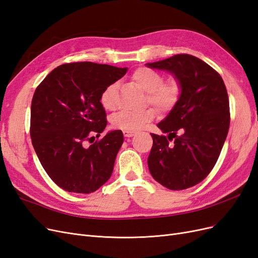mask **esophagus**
I'll list each match as a JSON object with an SVG mask.
<instances>
[{
  "label": "esophagus",
  "mask_w": 258,
  "mask_h": 258,
  "mask_svg": "<svg viewBox=\"0 0 258 258\" xmlns=\"http://www.w3.org/2000/svg\"><path fill=\"white\" fill-rule=\"evenodd\" d=\"M122 134L126 138H131V137H134L136 135V132L135 131H129V130H123Z\"/></svg>",
  "instance_id": "obj_1"
}]
</instances>
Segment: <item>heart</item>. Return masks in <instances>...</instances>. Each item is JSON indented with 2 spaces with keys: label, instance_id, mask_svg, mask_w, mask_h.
I'll return each mask as SVG.
<instances>
[{
  "label": "heart",
  "instance_id": "obj_1",
  "mask_svg": "<svg viewBox=\"0 0 258 258\" xmlns=\"http://www.w3.org/2000/svg\"><path fill=\"white\" fill-rule=\"evenodd\" d=\"M132 80L146 93V102L160 112H169L176 105L181 95V87L176 81L163 82V76L150 68H140L132 74ZM117 83H112L103 89L100 103L105 110H112L116 104ZM155 117L153 108L142 112L120 111L112 117L114 128L137 131L145 127Z\"/></svg>",
  "mask_w": 258,
  "mask_h": 258
}]
</instances>
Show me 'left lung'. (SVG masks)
Listing matches in <instances>:
<instances>
[{
    "label": "left lung",
    "instance_id": "obj_1",
    "mask_svg": "<svg viewBox=\"0 0 258 258\" xmlns=\"http://www.w3.org/2000/svg\"><path fill=\"white\" fill-rule=\"evenodd\" d=\"M146 67L165 70L181 87L176 105L157 124L168 139L152 134L148 169L169 189L189 188L204 181L221 154L230 122L227 90L213 68L190 54H175Z\"/></svg>",
    "mask_w": 258,
    "mask_h": 258
}]
</instances>
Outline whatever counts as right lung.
I'll return each mask as SVG.
<instances>
[{"label": "right lung", "mask_w": 258, "mask_h": 258, "mask_svg": "<svg viewBox=\"0 0 258 258\" xmlns=\"http://www.w3.org/2000/svg\"><path fill=\"white\" fill-rule=\"evenodd\" d=\"M127 68L92 62L59 66L37 86L31 103L30 135L46 173L69 192L90 194L111 177L123 142L121 130L100 137L106 114L103 89L126 74ZM91 143V142H90Z\"/></svg>", "instance_id": "obj_1"}]
</instances>
